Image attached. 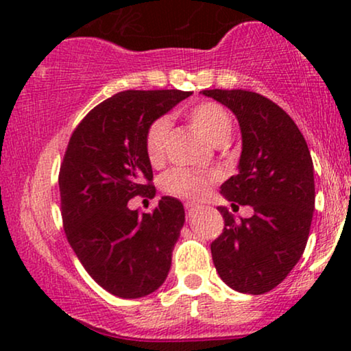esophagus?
<instances>
[{
  "instance_id": "34e87169",
  "label": "esophagus",
  "mask_w": 351,
  "mask_h": 351,
  "mask_svg": "<svg viewBox=\"0 0 351 351\" xmlns=\"http://www.w3.org/2000/svg\"><path fill=\"white\" fill-rule=\"evenodd\" d=\"M185 209H186V217H191V215L198 210V206L193 203H185Z\"/></svg>"
}]
</instances>
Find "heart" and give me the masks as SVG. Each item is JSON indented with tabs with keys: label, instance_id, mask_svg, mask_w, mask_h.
I'll return each instance as SVG.
<instances>
[{
	"label": "heart",
	"instance_id": "1",
	"mask_svg": "<svg viewBox=\"0 0 351 351\" xmlns=\"http://www.w3.org/2000/svg\"><path fill=\"white\" fill-rule=\"evenodd\" d=\"M186 119L196 131L203 134L210 143L214 145H223L228 142L233 131V121L227 108L217 102H199L189 108ZM171 121L169 118L162 117L153 121L147 128L145 137H143V147H145V155L153 166L161 165L166 156L167 136H169ZM215 176L213 174H199V172H191L186 169H171L162 176V189L166 193L182 199L201 201L206 198L214 184Z\"/></svg>",
	"mask_w": 351,
	"mask_h": 351
}]
</instances>
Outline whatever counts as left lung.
I'll return each mask as SVG.
<instances>
[{"label":"left lung","instance_id":"obj_1","mask_svg":"<svg viewBox=\"0 0 351 351\" xmlns=\"http://www.w3.org/2000/svg\"><path fill=\"white\" fill-rule=\"evenodd\" d=\"M204 95L237 114L243 137L239 172L220 186L232 208L252 206L234 220L220 206L225 227L210 244L225 285L244 294H265L299 262L315 209L313 161L304 136L280 105L243 89H208Z\"/></svg>","mask_w":351,"mask_h":351}]
</instances>
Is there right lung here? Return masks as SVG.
<instances>
[{
  "label": "right lung",
  "instance_id": "right-lung-1",
  "mask_svg": "<svg viewBox=\"0 0 351 351\" xmlns=\"http://www.w3.org/2000/svg\"><path fill=\"white\" fill-rule=\"evenodd\" d=\"M190 95L123 90L90 110L66 145L59 172L66 239L90 278L123 299L152 294L169 273L184 206L162 196L152 214H141L128 201L155 196L145 131Z\"/></svg>",
  "mask_w": 351,
  "mask_h": 351
}]
</instances>
